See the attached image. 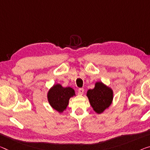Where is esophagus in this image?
<instances>
[{
  "label": "esophagus",
  "instance_id": "obj_1",
  "mask_svg": "<svg viewBox=\"0 0 150 150\" xmlns=\"http://www.w3.org/2000/svg\"><path fill=\"white\" fill-rule=\"evenodd\" d=\"M78 93H79V94H83V93H84V88H80L78 89Z\"/></svg>",
  "mask_w": 150,
  "mask_h": 150
}]
</instances>
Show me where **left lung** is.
Instances as JSON below:
<instances>
[{"label":"left lung","mask_w":150,"mask_h":150,"mask_svg":"<svg viewBox=\"0 0 150 150\" xmlns=\"http://www.w3.org/2000/svg\"><path fill=\"white\" fill-rule=\"evenodd\" d=\"M87 96L94 110L101 113L109 107L112 100V91L102 82H96L93 89L87 92Z\"/></svg>","instance_id":"1"}]
</instances>
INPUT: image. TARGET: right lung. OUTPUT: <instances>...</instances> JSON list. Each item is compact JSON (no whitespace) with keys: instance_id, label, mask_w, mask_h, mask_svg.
<instances>
[{"instance_id":"add662e5","label":"right lung","mask_w":150,"mask_h":150,"mask_svg":"<svg viewBox=\"0 0 150 150\" xmlns=\"http://www.w3.org/2000/svg\"><path fill=\"white\" fill-rule=\"evenodd\" d=\"M74 95L75 92L70 87L64 88L60 84H56L48 92L47 98L50 105L61 112L66 109L70 98Z\"/></svg>"}]
</instances>
